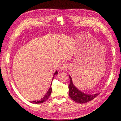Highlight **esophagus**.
<instances>
[{"label": "esophagus", "instance_id": "esophagus-1", "mask_svg": "<svg viewBox=\"0 0 121 121\" xmlns=\"http://www.w3.org/2000/svg\"><path fill=\"white\" fill-rule=\"evenodd\" d=\"M65 67H66V65H65V63H62V65H61L60 69H65Z\"/></svg>", "mask_w": 121, "mask_h": 121}]
</instances>
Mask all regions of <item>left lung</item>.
Masks as SVG:
<instances>
[{
    "label": "left lung",
    "instance_id": "left-lung-1",
    "mask_svg": "<svg viewBox=\"0 0 121 121\" xmlns=\"http://www.w3.org/2000/svg\"><path fill=\"white\" fill-rule=\"evenodd\" d=\"M69 78L70 79V85H69V96L72 99L77 103H86L87 102L93 100L99 95L98 94H95L94 95L86 94L83 92L81 91L74 85L72 79L70 75H69Z\"/></svg>",
    "mask_w": 121,
    "mask_h": 121
}]
</instances>
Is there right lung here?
Returning <instances> with one entry per match:
<instances>
[{
    "label": "right lung",
    "instance_id": "1",
    "mask_svg": "<svg viewBox=\"0 0 121 121\" xmlns=\"http://www.w3.org/2000/svg\"><path fill=\"white\" fill-rule=\"evenodd\" d=\"M58 74V71H56V72L55 73V74H53V79L54 78V76H55V75H56V74ZM52 80H53V79H52ZM51 85H52V83H51ZM51 86L50 87L49 89V90L48 91L46 92V94L45 95V96H43V97L42 98V99H41L39 100H38V101H36V100H35V101H31L30 102H31V103H32V104H38L43 103V102L46 101V100H47L48 99V98L49 97V96H50L51 93V91H52V88H51Z\"/></svg>",
    "mask_w": 121,
    "mask_h": 121
}]
</instances>
